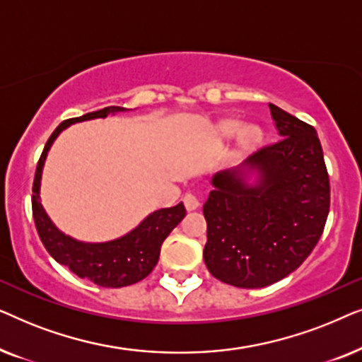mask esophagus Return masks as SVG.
Returning <instances> with one entry per match:
<instances>
[{
    "mask_svg": "<svg viewBox=\"0 0 362 362\" xmlns=\"http://www.w3.org/2000/svg\"><path fill=\"white\" fill-rule=\"evenodd\" d=\"M182 201H185V206H186L187 211H194L201 204L199 197H197L194 192H186L185 197H182Z\"/></svg>",
    "mask_w": 362,
    "mask_h": 362,
    "instance_id": "esophagus-1",
    "label": "esophagus"
}]
</instances>
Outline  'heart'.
<instances>
[{"instance_id":"1","label":"heart","mask_w":362,"mask_h":362,"mask_svg":"<svg viewBox=\"0 0 362 362\" xmlns=\"http://www.w3.org/2000/svg\"><path fill=\"white\" fill-rule=\"evenodd\" d=\"M217 132L222 138L229 140V138L235 136L239 133V143L240 146L244 148H252L259 145L262 140V130L254 123H245V125H240L239 120H232V118H227V120H222L217 127Z\"/></svg>"}]
</instances>
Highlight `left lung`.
<instances>
[{"label": "left lung", "instance_id": "obj_1", "mask_svg": "<svg viewBox=\"0 0 362 362\" xmlns=\"http://www.w3.org/2000/svg\"><path fill=\"white\" fill-rule=\"evenodd\" d=\"M279 140L212 176L204 262L212 276L262 288L303 264L323 234L329 177L316 130L269 103ZM250 174L257 180L250 185Z\"/></svg>", "mask_w": 362, "mask_h": 362}]
</instances>
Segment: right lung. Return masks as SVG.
Returning <instances> with one entry per match:
<instances>
[{
  "label": "right lung",
  "instance_id": "1",
  "mask_svg": "<svg viewBox=\"0 0 362 362\" xmlns=\"http://www.w3.org/2000/svg\"><path fill=\"white\" fill-rule=\"evenodd\" d=\"M127 112L123 107H105L102 110L86 113L77 118H69L59 125L44 146L42 155L37 161L36 176L33 185V216L37 234L41 237L44 247L51 257L61 265L69 267L81 279H88L98 286L105 288H120V286L133 285L151 274L160 259L161 244L170 235V232L182 221L186 209L180 204L158 209L151 212L146 219L140 222L135 229L128 234L108 242H81L66 235L54 226L49 219L47 212L41 204V176L44 161L47 151L59 133L66 130L74 123L93 120V118H105L110 113Z\"/></svg>",
  "mask_w": 362,
  "mask_h": 362
}]
</instances>
